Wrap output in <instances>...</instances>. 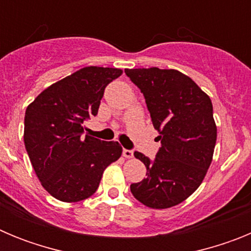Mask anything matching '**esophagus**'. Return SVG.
<instances>
[{
    "label": "esophagus",
    "instance_id": "34e87169",
    "mask_svg": "<svg viewBox=\"0 0 251 251\" xmlns=\"http://www.w3.org/2000/svg\"><path fill=\"white\" fill-rule=\"evenodd\" d=\"M123 156L126 157V158H133V151L123 150Z\"/></svg>",
    "mask_w": 251,
    "mask_h": 251
}]
</instances>
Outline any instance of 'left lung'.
Segmentation results:
<instances>
[{
	"instance_id": "left-lung-1",
	"label": "left lung",
	"mask_w": 251,
	"mask_h": 251,
	"mask_svg": "<svg viewBox=\"0 0 251 251\" xmlns=\"http://www.w3.org/2000/svg\"><path fill=\"white\" fill-rule=\"evenodd\" d=\"M143 93L161 148L154 161L139 152L147 177L130 192L151 208H168L196 191L212 162L217 128L211 99L191 77L175 69H126Z\"/></svg>"
}]
</instances>
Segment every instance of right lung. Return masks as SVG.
Returning <instances> with one entry per match:
<instances>
[{
  "mask_svg": "<svg viewBox=\"0 0 251 251\" xmlns=\"http://www.w3.org/2000/svg\"><path fill=\"white\" fill-rule=\"evenodd\" d=\"M122 73L86 66L51 84L26 108V151L43 187L57 200L92 196L104 170L122 156L118 142L81 136L84 121L98 114L105 86Z\"/></svg>",
  "mask_w": 251,
  "mask_h": 251,
  "instance_id": "obj_1",
  "label": "right lung"
}]
</instances>
